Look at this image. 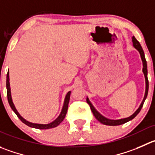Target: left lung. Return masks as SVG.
Returning a JSON list of instances; mask_svg holds the SVG:
<instances>
[{"label": "left lung", "mask_w": 155, "mask_h": 155, "mask_svg": "<svg viewBox=\"0 0 155 155\" xmlns=\"http://www.w3.org/2000/svg\"><path fill=\"white\" fill-rule=\"evenodd\" d=\"M132 42H133V45L138 51H139L140 54H141V60H142V62H143V73L145 74V83H146V89H145V97L143 99L142 102H141V105H140L139 108L133 113L131 116L128 118H125V119H118V120H112V119H109L107 118L104 117L103 116L101 113H99L96 110V109L94 108V106L91 104V103L90 102L89 99L87 98V103L89 104L90 107H91V110L92 111L93 114L94 116H95L96 119L99 121V122H101V123L104 125H107V126H119V125H122V124H124V123H127L129 121L132 120V119L135 117L138 114L140 111H141V108L143 107V104H144V102H145V99H146L147 95H148V70H147V62H146V60H145V54H144V51H143L142 48H141V45L140 43L138 42V41L135 39V37H132Z\"/></svg>", "instance_id": "left-lung-1"}]
</instances>
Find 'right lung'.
I'll return each instance as SVG.
<instances>
[{"mask_svg": "<svg viewBox=\"0 0 155 155\" xmlns=\"http://www.w3.org/2000/svg\"><path fill=\"white\" fill-rule=\"evenodd\" d=\"M7 100H8V103L10 104V107L14 110V113H16V115L17 116V117L20 119V120L23 122L24 124H26V126H29V127L35 128V129H51V128H54L58 126L60 123L64 120V117L66 116V113L68 111V104H69V100H70V95H71V91H69L68 93L66 95L65 99H64V105H63L62 110H61V113L58 116V117L54 121H53L52 123H48V124H36V123H29L28 121H26V119H23L19 113L17 112V110H16L15 107H14V104H13L12 98H11V94H10V82H9V71L7 74Z\"/></svg>", "mask_w": 155, "mask_h": 155, "instance_id": "1", "label": "right lung"}]
</instances>
